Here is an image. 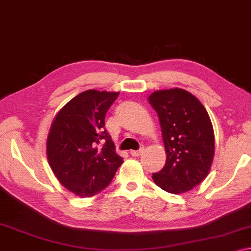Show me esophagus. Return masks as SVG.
I'll use <instances>...</instances> for the list:
<instances>
[{
  "label": "esophagus",
  "instance_id": "1",
  "mask_svg": "<svg viewBox=\"0 0 251 251\" xmlns=\"http://www.w3.org/2000/svg\"><path fill=\"white\" fill-rule=\"evenodd\" d=\"M143 151H144V148H141L138 150H133V151H130V154L133 156H140L142 153H143Z\"/></svg>",
  "mask_w": 251,
  "mask_h": 251
}]
</instances>
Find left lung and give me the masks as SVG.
<instances>
[{
    "label": "left lung",
    "mask_w": 251,
    "mask_h": 251,
    "mask_svg": "<svg viewBox=\"0 0 251 251\" xmlns=\"http://www.w3.org/2000/svg\"><path fill=\"white\" fill-rule=\"evenodd\" d=\"M158 114L167 161L153 181L171 194H182L201 184L214 156V132L205 107L184 89L160 90L149 97Z\"/></svg>",
    "instance_id": "left-lung-1"
}]
</instances>
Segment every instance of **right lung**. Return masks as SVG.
I'll use <instances>...</instances> for the list:
<instances>
[{
  "label": "right lung",
  "mask_w": 251,
  "mask_h": 251,
  "mask_svg": "<svg viewBox=\"0 0 251 251\" xmlns=\"http://www.w3.org/2000/svg\"><path fill=\"white\" fill-rule=\"evenodd\" d=\"M118 95L97 90L81 92L51 123L48 163L58 181L77 196L91 197L101 192L123 163L104 128V117Z\"/></svg>",
  "instance_id": "add662e5"
}]
</instances>
